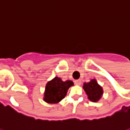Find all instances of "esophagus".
Listing matches in <instances>:
<instances>
[{
	"instance_id": "esophagus-1",
	"label": "esophagus",
	"mask_w": 130,
	"mask_h": 130,
	"mask_svg": "<svg viewBox=\"0 0 130 130\" xmlns=\"http://www.w3.org/2000/svg\"><path fill=\"white\" fill-rule=\"evenodd\" d=\"M74 83H75V84L79 85L81 84V79H77V80H75L74 81Z\"/></svg>"
}]
</instances>
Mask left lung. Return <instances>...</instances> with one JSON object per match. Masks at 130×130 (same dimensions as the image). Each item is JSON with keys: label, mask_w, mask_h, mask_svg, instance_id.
I'll return each instance as SVG.
<instances>
[{"label": "left lung", "mask_w": 130, "mask_h": 130, "mask_svg": "<svg viewBox=\"0 0 130 130\" xmlns=\"http://www.w3.org/2000/svg\"><path fill=\"white\" fill-rule=\"evenodd\" d=\"M83 89L88 96V99L92 102H97L103 93L102 87L97 83L95 79H91L89 82L84 83Z\"/></svg>", "instance_id": "obj_1"}]
</instances>
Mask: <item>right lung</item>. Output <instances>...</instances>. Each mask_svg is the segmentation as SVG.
<instances>
[{
  "mask_svg": "<svg viewBox=\"0 0 130 130\" xmlns=\"http://www.w3.org/2000/svg\"><path fill=\"white\" fill-rule=\"evenodd\" d=\"M74 85L71 80L65 82L56 77L46 85L43 101L48 103H58L66 96L68 89Z\"/></svg>",
  "mask_w": 130,
  "mask_h": 130,
  "instance_id": "1",
  "label": "right lung"
}]
</instances>
